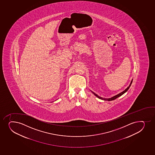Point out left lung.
<instances>
[{
    "label": "left lung",
    "instance_id": "obj_1",
    "mask_svg": "<svg viewBox=\"0 0 155 155\" xmlns=\"http://www.w3.org/2000/svg\"><path fill=\"white\" fill-rule=\"evenodd\" d=\"M132 82H133V79H132V81H131V82H130V85H129V87H127L126 89H125L124 91H123V92H121V93H120V94H118V95H116V96H115L113 97H112V98H108V99H105V98H102V97H101L99 96H98V95H97V94H96L94 93H93L97 97H98V98L100 99H102V100H107V101H112V100H115V99H116L117 98H118V97H119L121 96H122V95H123V94H124L125 93V92H127V91H128V89H129V88H130V85H131V84H132Z\"/></svg>",
    "mask_w": 155,
    "mask_h": 155
}]
</instances>
